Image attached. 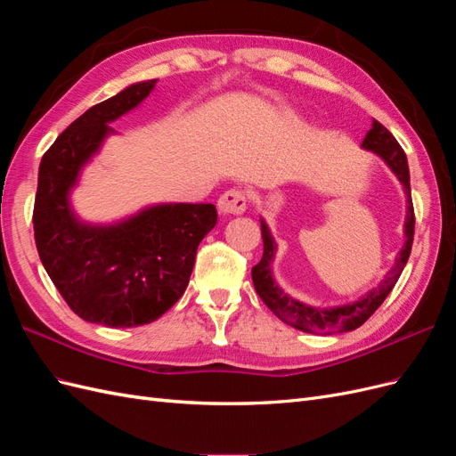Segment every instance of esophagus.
<instances>
[{"mask_svg": "<svg viewBox=\"0 0 456 456\" xmlns=\"http://www.w3.org/2000/svg\"><path fill=\"white\" fill-rule=\"evenodd\" d=\"M216 205L223 215H241L247 209V196L241 190H228L218 198Z\"/></svg>", "mask_w": 456, "mask_h": 456, "instance_id": "obj_1", "label": "esophagus"}]
</instances>
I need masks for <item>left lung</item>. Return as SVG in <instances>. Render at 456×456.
I'll return each instance as SVG.
<instances>
[{"label":"left lung","instance_id":"obj_1","mask_svg":"<svg viewBox=\"0 0 456 456\" xmlns=\"http://www.w3.org/2000/svg\"><path fill=\"white\" fill-rule=\"evenodd\" d=\"M362 148L370 150L377 154L384 163L388 165L392 173L399 178L403 186L405 198H407V215H405V243L399 249L395 256V265L392 270L384 275V280L372 287L363 297L350 302V305L342 306H329V308H317L305 305V302L297 300L295 297L287 295L283 289L275 283L272 275V262L278 251L272 232L265 220H260V232L262 241H265V253L256 266H253L251 275L258 297L265 300V305L280 317L281 322L291 325L305 333H317V335H333V333H346L363 325L369 317L375 314V310L382 305L384 298L390 295L394 285L397 283L399 275H402L412 247V236H415V211H412V200H411V184H409V165L405 151L394 139V134L386 129L382 123L372 119V127L365 134Z\"/></svg>","mask_w":456,"mask_h":456}]
</instances>
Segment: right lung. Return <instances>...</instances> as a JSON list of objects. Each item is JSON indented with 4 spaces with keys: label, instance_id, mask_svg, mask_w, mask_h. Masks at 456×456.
<instances>
[{
    "label": "right lung",
    "instance_id": "obj_1",
    "mask_svg": "<svg viewBox=\"0 0 456 456\" xmlns=\"http://www.w3.org/2000/svg\"><path fill=\"white\" fill-rule=\"evenodd\" d=\"M156 81L89 108L39 163L32 220L41 265L66 305L91 323L156 322L186 291L198 245L216 224L213 203H159L114 224L84 223L72 209L81 169L116 133L108 123L139 106Z\"/></svg>",
    "mask_w": 456,
    "mask_h": 456
}]
</instances>
